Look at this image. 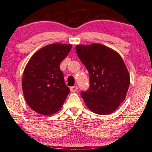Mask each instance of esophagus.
<instances>
[{
	"instance_id": "34e87169",
	"label": "esophagus",
	"mask_w": 152,
	"mask_h": 152,
	"mask_svg": "<svg viewBox=\"0 0 152 152\" xmlns=\"http://www.w3.org/2000/svg\"><path fill=\"white\" fill-rule=\"evenodd\" d=\"M77 90H78V88H77V86H73V87H70V91H71V92H76V91Z\"/></svg>"
}]
</instances>
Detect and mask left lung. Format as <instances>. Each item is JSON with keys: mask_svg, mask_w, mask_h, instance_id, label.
<instances>
[{"mask_svg": "<svg viewBox=\"0 0 152 152\" xmlns=\"http://www.w3.org/2000/svg\"><path fill=\"white\" fill-rule=\"evenodd\" d=\"M76 52L90 74V89L81 92L87 108L98 115L112 113L125 99L130 83L122 57L99 43L77 45Z\"/></svg>", "mask_w": 152, "mask_h": 152, "instance_id": "8db88e82", "label": "left lung"}]
</instances>
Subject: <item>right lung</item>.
<instances>
[{
  "label": "right lung",
  "instance_id": "add662e5",
  "mask_svg": "<svg viewBox=\"0 0 152 152\" xmlns=\"http://www.w3.org/2000/svg\"><path fill=\"white\" fill-rule=\"evenodd\" d=\"M72 45L56 42L40 48L25 67L22 89L27 104L42 115H51L60 110L69 93L60 64Z\"/></svg>",
  "mask_w": 152,
  "mask_h": 152
}]
</instances>
